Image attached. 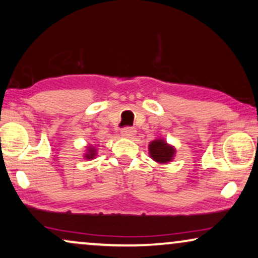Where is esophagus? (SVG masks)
<instances>
[{
  "instance_id": "1",
  "label": "esophagus",
  "mask_w": 258,
  "mask_h": 258,
  "mask_svg": "<svg viewBox=\"0 0 258 258\" xmlns=\"http://www.w3.org/2000/svg\"><path fill=\"white\" fill-rule=\"evenodd\" d=\"M135 135H136V130L133 128V127L127 126V127H123L121 130V136L127 137V138H132Z\"/></svg>"
}]
</instances>
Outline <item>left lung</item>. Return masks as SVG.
Segmentation results:
<instances>
[{
	"instance_id": "8db88e82",
	"label": "left lung",
	"mask_w": 258,
	"mask_h": 258,
	"mask_svg": "<svg viewBox=\"0 0 258 258\" xmlns=\"http://www.w3.org/2000/svg\"><path fill=\"white\" fill-rule=\"evenodd\" d=\"M150 156L152 159H155L158 163H167L170 162L174 157L175 149L172 146L168 145L164 140H153L149 145Z\"/></svg>"
}]
</instances>
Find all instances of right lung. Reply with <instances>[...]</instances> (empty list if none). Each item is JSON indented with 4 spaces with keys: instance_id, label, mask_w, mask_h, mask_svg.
<instances>
[{
    "instance_id": "obj_1",
    "label": "right lung",
    "mask_w": 258,
    "mask_h": 258,
    "mask_svg": "<svg viewBox=\"0 0 258 258\" xmlns=\"http://www.w3.org/2000/svg\"><path fill=\"white\" fill-rule=\"evenodd\" d=\"M94 156H95V150H94L93 148H89V150H88V155H86V158H94Z\"/></svg>"
}]
</instances>
